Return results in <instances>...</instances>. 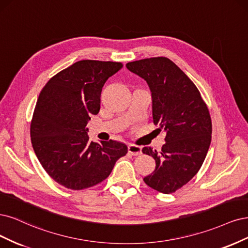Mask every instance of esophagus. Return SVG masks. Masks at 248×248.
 I'll return each mask as SVG.
<instances>
[{
	"mask_svg": "<svg viewBox=\"0 0 248 248\" xmlns=\"http://www.w3.org/2000/svg\"><path fill=\"white\" fill-rule=\"evenodd\" d=\"M127 149H129V153L132 155H139L142 154V148L138 145H134V144H130L127 146Z\"/></svg>",
	"mask_w": 248,
	"mask_h": 248,
	"instance_id": "1",
	"label": "esophagus"
}]
</instances>
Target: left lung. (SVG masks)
Returning <instances> with one entry per match:
<instances>
[{
    "label": "left lung",
    "instance_id": "left-lung-1",
    "mask_svg": "<svg viewBox=\"0 0 248 248\" xmlns=\"http://www.w3.org/2000/svg\"><path fill=\"white\" fill-rule=\"evenodd\" d=\"M125 67L147 82L153 98L154 124L166 133L162 150L144 147L155 169L144 182L159 193L172 194L193 178L211 143L209 110L194 82L175 63L157 57L127 62Z\"/></svg>",
    "mask_w": 248,
    "mask_h": 248
}]
</instances>
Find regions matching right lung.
<instances>
[{
    "label": "right lung",
    "mask_w": 248,
    "mask_h": 248,
    "mask_svg": "<svg viewBox=\"0 0 248 248\" xmlns=\"http://www.w3.org/2000/svg\"><path fill=\"white\" fill-rule=\"evenodd\" d=\"M122 68V62L79 61L50 78L40 93L31 123V145L59 185L74 190L92 187L126 155L124 143L90 141L86 127L99 113L102 87Z\"/></svg>",
    "instance_id": "obj_1"
}]
</instances>
